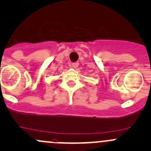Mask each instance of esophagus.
Wrapping results in <instances>:
<instances>
[{
  "label": "esophagus",
  "instance_id": "esophagus-1",
  "mask_svg": "<svg viewBox=\"0 0 151 151\" xmlns=\"http://www.w3.org/2000/svg\"><path fill=\"white\" fill-rule=\"evenodd\" d=\"M79 66V63L78 62H75V63H72V67L73 68H77Z\"/></svg>",
  "mask_w": 151,
  "mask_h": 151
}]
</instances>
